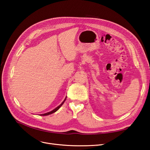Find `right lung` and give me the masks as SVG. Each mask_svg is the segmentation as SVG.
<instances>
[{"label":"right lung","instance_id":"add662e5","mask_svg":"<svg viewBox=\"0 0 150 150\" xmlns=\"http://www.w3.org/2000/svg\"><path fill=\"white\" fill-rule=\"evenodd\" d=\"M66 98L64 99V100L62 101V103L60 104L59 106H58L57 108H56L55 109H54V110H53L52 111H50V112H46V113H44V114H42V115H40V116H47V115H51V114H52V113H54V112H55L56 111H57L61 107V106L63 104H64V103L65 102V101H66Z\"/></svg>","mask_w":150,"mask_h":150}]
</instances>
